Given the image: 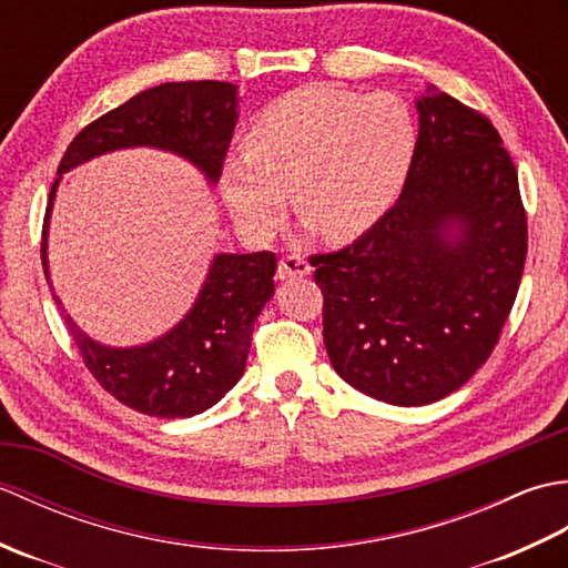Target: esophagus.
<instances>
[{"mask_svg":"<svg viewBox=\"0 0 568 568\" xmlns=\"http://www.w3.org/2000/svg\"><path fill=\"white\" fill-rule=\"evenodd\" d=\"M310 273L312 265L307 263L305 256H300V253H291V256H285L277 263V277H281V281H291V277H303Z\"/></svg>","mask_w":568,"mask_h":568,"instance_id":"1","label":"esophagus"}]
</instances>
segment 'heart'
I'll return each mask as SVG.
<instances>
[{
  "label": "heart",
  "instance_id": "heart-1",
  "mask_svg": "<svg viewBox=\"0 0 568 568\" xmlns=\"http://www.w3.org/2000/svg\"><path fill=\"white\" fill-rule=\"evenodd\" d=\"M413 153V116L393 94L307 84L253 119L246 155L224 165L222 192L239 224L265 234L281 226L291 187L300 220L346 241L390 210Z\"/></svg>",
  "mask_w": 568,
  "mask_h": 568
}]
</instances>
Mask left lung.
Listing matches in <instances>:
<instances>
[{
    "mask_svg": "<svg viewBox=\"0 0 568 568\" xmlns=\"http://www.w3.org/2000/svg\"><path fill=\"white\" fill-rule=\"evenodd\" d=\"M417 110L395 207L354 244L310 256L334 371L403 407L442 400L486 364L527 256L517 168L490 119L446 92Z\"/></svg>",
    "mask_w": 568,
    "mask_h": 568,
    "instance_id": "1",
    "label": "left lung"
}]
</instances>
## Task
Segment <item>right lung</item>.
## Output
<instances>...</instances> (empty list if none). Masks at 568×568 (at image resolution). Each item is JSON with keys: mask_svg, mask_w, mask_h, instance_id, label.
I'll return each instance as SVG.
<instances>
[{"mask_svg": "<svg viewBox=\"0 0 568 568\" xmlns=\"http://www.w3.org/2000/svg\"><path fill=\"white\" fill-rule=\"evenodd\" d=\"M236 126V88L232 82H165L134 94L116 110L84 126L70 141L58 173L94 155L155 146L185 155L212 183L224 171ZM55 185L48 197L41 261L48 277L45 229ZM277 258L273 251L220 253L195 305L175 329L136 348H110L82 334L53 293L82 364L119 403L151 417H192L220 403L246 368L253 322L273 295Z\"/></svg>", "mask_w": 568, "mask_h": 568, "instance_id": "add662e5", "label": "right lung"}]
</instances>
